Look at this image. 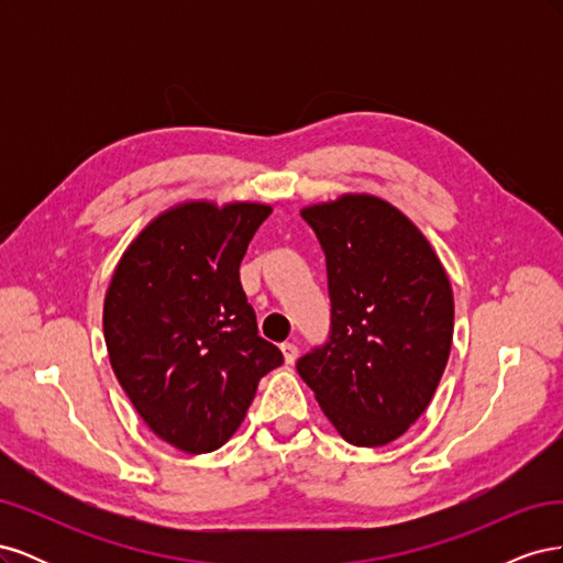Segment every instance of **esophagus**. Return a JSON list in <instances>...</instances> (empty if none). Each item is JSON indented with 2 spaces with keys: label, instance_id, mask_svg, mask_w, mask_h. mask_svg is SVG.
<instances>
[{
  "label": "esophagus",
  "instance_id": "esophagus-1",
  "mask_svg": "<svg viewBox=\"0 0 563 563\" xmlns=\"http://www.w3.org/2000/svg\"><path fill=\"white\" fill-rule=\"evenodd\" d=\"M282 354H284V362L286 364H294L298 360V347L294 343H284L282 345Z\"/></svg>",
  "mask_w": 563,
  "mask_h": 563
}]
</instances>
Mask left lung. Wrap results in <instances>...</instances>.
Masks as SVG:
<instances>
[{
	"mask_svg": "<svg viewBox=\"0 0 563 563\" xmlns=\"http://www.w3.org/2000/svg\"><path fill=\"white\" fill-rule=\"evenodd\" d=\"M327 255L331 333L300 378L354 446H385L430 406L453 340V291L424 234L389 201L343 195L302 209Z\"/></svg>",
	"mask_w": 563,
	"mask_h": 563,
	"instance_id": "left-lung-1",
	"label": "left lung"
}]
</instances>
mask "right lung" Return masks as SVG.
<instances>
[{"mask_svg":"<svg viewBox=\"0 0 563 563\" xmlns=\"http://www.w3.org/2000/svg\"><path fill=\"white\" fill-rule=\"evenodd\" d=\"M267 203L185 201L159 213L117 263L103 305L110 364L166 444L211 453L240 428L279 347L258 335L240 282Z\"/></svg>","mask_w":563,"mask_h":563,"instance_id":"add662e5","label":"right lung"}]
</instances>
